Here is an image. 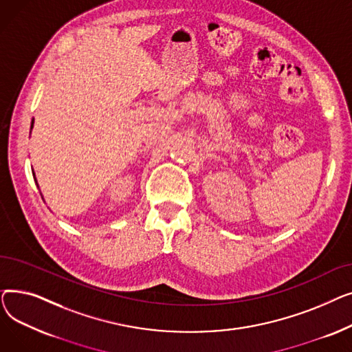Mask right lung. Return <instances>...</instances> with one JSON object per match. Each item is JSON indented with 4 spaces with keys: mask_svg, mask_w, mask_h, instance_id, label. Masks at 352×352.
Segmentation results:
<instances>
[{
    "mask_svg": "<svg viewBox=\"0 0 352 352\" xmlns=\"http://www.w3.org/2000/svg\"><path fill=\"white\" fill-rule=\"evenodd\" d=\"M31 128H32V126H31Z\"/></svg>",
    "mask_w": 352,
    "mask_h": 352,
    "instance_id": "add662e5",
    "label": "right lung"
}]
</instances>
